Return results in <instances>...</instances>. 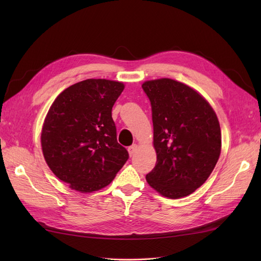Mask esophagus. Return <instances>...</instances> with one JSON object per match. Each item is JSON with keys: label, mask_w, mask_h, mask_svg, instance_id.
<instances>
[{"label": "esophagus", "mask_w": 261, "mask_h": 261, "mask_svg": "<svg viewBox=\"0 0 261 261\" xmlns=\"http://www.w3.org/2000/svg\"><path fill=\"white\" fill-rule=\"evenodd\" d=\"M137 148H138V146H137L136 144H134V145H132V146H129V147H128V153H129V155H130V156H132L134 153L136 152Z\"/></svg>", "instance_id": "obj_1"}]
</instances>
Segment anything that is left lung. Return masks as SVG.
I'll list each match as a JSON object with an SVG mask.
<instances>
[{"label": "left lung", "instance_id": "obj_1", "mask_svg": "<svg viewBox=\"0 0 261 261\" xmlns=\"http://www.w3.org/2000/svg\"><path fill=\"white\" fill-rule=\"evenodd\" d=\"M143 89L151 103L156 163L146 175L164 197L180 198L200 187L221 152V129L208 101L191 87L170 78L148 81Z\"/></svg>", "mask_w": 261, "mask_h": 261}]
</instances>
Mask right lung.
Returning a JSON list of instances; mask_svg holds the SVG:
<instances>
[{
    "label": "right lung",
    "instance_id": "obj_1",
    "mask_svg": "<svg viewBox=\"0 0 261 261\" xmlns=\"http://www.w3.org/2000/svg\"><path fill=\"white\" fill-rule=\"evenodd\" d=\"M123 90L120 82L86 80L69 86L52 103L41 132L42 152L55 176L69 188L99 191L127 161L112 118Z\"/></svg>",
    "mask_w": 261,
    "mask_h": 261
}]
</instances>
